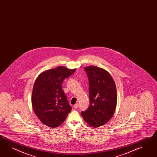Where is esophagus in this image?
I'll return each mask as SVG.
<instances>
[{
    "label": "esophagus",
    "mask_w": 157,
    "mask_h": 157,
    "mask_svg": "<svg viewBox=\"0 0 157 157\" xmlns=\"http://www.w3.org/2000/svg\"><path fill=\"white\" fill-rule=\"evenodd\" d=\"M78 107V103L75 104L74 105V108H75V109H77Z\"/></svg>",
    "instance_id": "1"
}]
</instances>
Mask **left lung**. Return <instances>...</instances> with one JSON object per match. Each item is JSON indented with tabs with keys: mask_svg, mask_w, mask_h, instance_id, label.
<instances>
[{
	"mask_svg": "<svg viewBox=\"0 0 157 157\" xmlns=\"http://www.w3.org/2000/svg\"><path fill=\"white\" fill-rule=\"evenodd\" d=\"M89 82L90 104L87 110L81 112L84 121L97 128L106 124L115 112L117 103V91L110 74L94 66L84 69Z\"/></svg>",
	"mask_w": 157,
	"mask_h": 157,
	"instance_id": "left-lung-1",
	"label": "left lung"
}]
</instances>
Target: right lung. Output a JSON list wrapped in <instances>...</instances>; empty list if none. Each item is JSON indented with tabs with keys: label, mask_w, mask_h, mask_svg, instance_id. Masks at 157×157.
<instances>
[{
	"label": "right lung",
	"mask_w": 157,
	"mask_h": 157,
	"mask_svg": "<svg viewBox=\"0 0 157 157\" xmlns=\"http://www.w3.org/2000/svg\"><path fill=\"white\" fill-rule=\"evenodd\" d=\"M75 70L59 66L43 72L36 79L32 104L35 114L44 124L50 128L59 126L71 111L62 84Z\"/></svg>",
	"instance_id": "obj_1"
}]
</instances>
